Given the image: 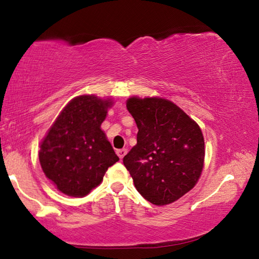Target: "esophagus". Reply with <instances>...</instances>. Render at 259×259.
Wrapping results in <instances>:
<instances>
[{"mask_svg": "<svg viewBox=\"0 0 259 259\" xmlns=\"http://www.w3.org/2000/svg\"><path fill=\"white\" fill-rule=\"evenodd\" d=\"M126 153H128V150H126V148H122V150H117L116 151V154L119 155L120 159H123Z\"/></svg>", "mask_w": 259, "mask_h": 259, "instance_id": "1", "label": "esophagus"}]
</instances>
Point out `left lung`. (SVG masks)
Listing matches in <instances>:
<instances>
[{"instance_id":"8db88e82","label":"left lung","mask_w":259,"mask_h":259,"mask_svg":"<svg viewBox=\"0 0 259 259\" xmlns=\"http://www.w3.org/2000/svg\"><path fill=\"white\" fill-rule=\"evenodd\" d=\"M138 128L137 144L123 157L135 187L155 205L172 203L198 183L204 163L199 124L170 100H126Z\"/></svg>"}]
</instances>
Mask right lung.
<instances>
[{
	"mask_svg": "<svg viewBox=\"0 0 259 259\" xmlns=\"http://www.w3.org/2000/svg\"><path fill=\"white\" fill-rule=\"evenodd\" d=\"M111 99L82 95L72 99L43 138L38 159L48 179L68 196L82 198L119 161L100 125Z\"/></svg>",
	"mask_w": 259,
	"mask_h": 259,
	"instance_id": "add662e5",
	"label": "right lung"
}]
</instances>
